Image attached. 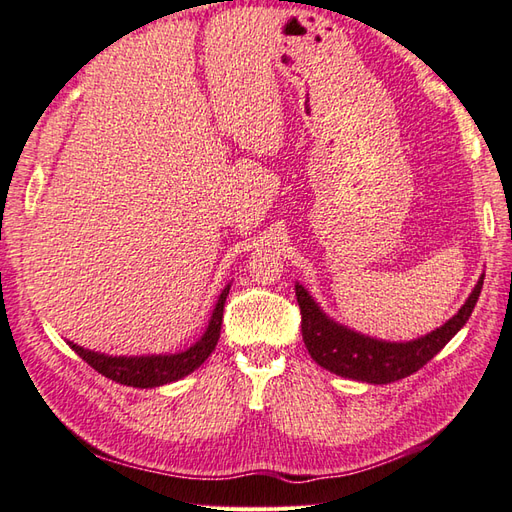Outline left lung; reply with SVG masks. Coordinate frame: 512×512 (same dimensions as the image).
Instances as JSON below:
<instances>
[{"mask_svg":"<svg viewBox=\"0 0 512 512\" xmlns=\"http://www.w3.org/2000/svg\"><path fill=\"white\" fill-rule=\"evenodd\" d=\"M482 286L484 275L477 281L471 297L466 299L458 314H453L442 328L407 343H389L358 334L332 321L319 308V303L308 295V290L295 284L297 303L301 308L303 343H306L314 361L336 376L363 380V383L372 385L394 383V380L407 378L413 372H418L422 365H427L462 330V325L471 317L477 299H480Z\"/></svg>","mask_w":512,"mask_h":512,"instance_id":"1","label":"left lung"}]
</instances>
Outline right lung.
I'll use <instances>...</instances> for the list:
<instances>
[{
    "mask_svg": "<svg viewBox=\"0 0 512 512\" xmlns=\"http://www.w3.org/2000/svg\"><path fill=\"white\" fill-rule=\"evenodd\" d=\"M228 290H231V284H228L220 299H217L209 328L202 334L200 341H195L189 350L178 352V354H151V356H107L101 352H92L85 350V347L70 343L72 350L79 354L85 363L94 367L96 372L103 374L105 378L116 380V383L127 385V387H160L173 383V380H180L187 374H191L193 369H198L206 358L211 356L215 350L217 339H220V330H222V317H224V301L228 297Z\"/></svg>",
    "mask_w": 512,
    "mask_h": 512,
    "instance_id": "right-lung-1",
    "label": "right lung"
}]
</instances>
